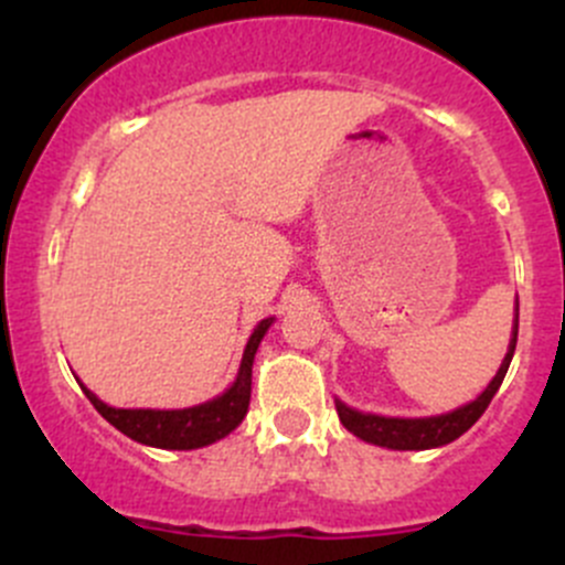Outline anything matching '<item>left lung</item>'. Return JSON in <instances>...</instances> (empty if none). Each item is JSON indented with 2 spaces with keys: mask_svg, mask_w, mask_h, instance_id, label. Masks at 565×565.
<instances>
[{
  "mask_svg": "<svg viewBox=\"0 0 565 565\" xmlns=\"http://www.w3.org/2000/svg\"><path fill=\"white\" fill-rule=\"evenodd\" d=\"M516 333H520V300H516V317L514 330H511L509 352H505L498 374H494L492 383L483 388V393L476 402L465 404V407L454 409V413L431 415V418H385V415L358 413V409L347 407L339 398H335V413H339L347 431H352V435L361 437V440L372 443V446L393 448V451H426V448L448 446V443H454L457 437L465 435V431L481 418L483 409L489 407L492 396L498 393L500 385H503V377L505 372H509L511 358H514L516 350Z\"/></svg>",
  "mask_w": 565,
  "mask_h": 565,
  "instance_id": "1",
  "label": "left lung"
}]
</instances>
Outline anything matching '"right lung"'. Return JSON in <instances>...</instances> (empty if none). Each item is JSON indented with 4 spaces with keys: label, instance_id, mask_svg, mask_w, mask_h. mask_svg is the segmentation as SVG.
Segmentation results:
<instances>
[{
    "label": "right lung",
    "instance_id": "right-lung-1",
    "mask_svg": "<svg viewBox=\"0 0 565 565\" xmlns=\"http://www.w3.org/2000/svg\"><path fill=\"white\" fill-rule=\"evenodd\" d=\"M270 324L273 317H267L254 328V333H250L246 344V352H243L241 372H237L235 383L221 393V396L210 398V402L204 404H196V407L122 409L108 407L106 402H100V398L89 388H84V385L82 391L87 393L93 407L104 415L114 429H119L122 435H128L130 440L141 443V446L167 448V451H191V448L210 446V443L221 440V437L230 435L232 429H237L241 420L246 418L250 402V366H254L256 347L265 339Z\"/></svg>",
    "mask_w": 565,
    "mask_h": 565
}]
</instances>
